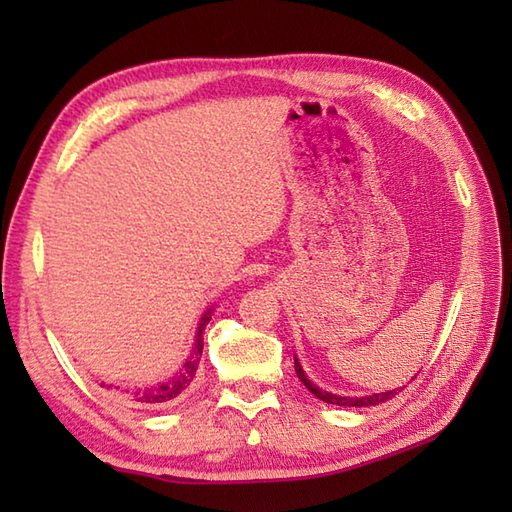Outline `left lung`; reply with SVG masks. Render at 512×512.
Wrapping results in <instances>:
<instances>
[{
	"mask_svg": "<svg viewBox=\"0 0 512 512\" xmlns=\"http://www.w3.org/2000/svg\"><path fill=\"white\" fill-rule=\"evenodd\" d=\"M295 372L299 376V380L303 385L308 387V391H312L314 396H317L319 400L323 402H330V405H341V407H372V405H380V402H387L394 398L400 389H394V391H385V394H374V396H365V398H341V396H334V394H328V391L319 389L317 385H312L310 380L306 378V374H303V369L299 365V361L295 358Z\"/></svg>",
	"mask_w": 512,
	"mask_h": 512,
	"instance_id": "left-lung-1",
	"label": "left lung"
}]
</instances>
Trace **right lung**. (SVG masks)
I'll return each mask as SVG.
<instances>
[{
  "label": "right lung",
  "instance_id": "add662e5",
  "mask_svg": "<svg viewBox=\"0 0 512 512\" xmlns=\"http://www.w3.org/2000/svg\"><path fill=\"white\" fill-rule=\"evenodd\" d=\"M209 319H211L209 312H206L202 321H200L198 334H195V347H193L191 356L187 358V363L182 365L180 372L176 376H171L167 383H162L158 387L134 389V391L118 389V387H112V385H107V389L121 391V396H125L127 400L138 402V405H165V402L180 398L184 394V389H187L193 383L195 374H198V367H200V361H202V347H204V336L202 334H204V328H206V323H209Z\"/></svg>",
  "mask_w": 512,
  "mask_h": 512
}]
</instances>
